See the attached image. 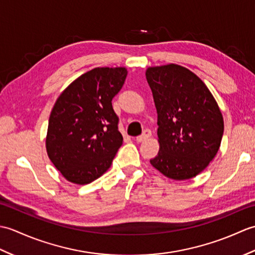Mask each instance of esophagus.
Masks as SVG:
<instances>
[{
  "mask_svg": "<svg viewBox=\"0 0 255 255\" xmlns=\"http://www.w3.org/2000/svg\"><path fill=\"white\" fill-rule=\"evenodd\" d=\"M150 137H151V130H149V129H145V130L142 132L141 136H138L136 138V141L137 142H142V141H145V140H148Z\"/></svg>",
  "mask_w": 255,
  "mask_h": 255,
  "instance_id": "1",
  "label": "esophagus"
}]
</instances>
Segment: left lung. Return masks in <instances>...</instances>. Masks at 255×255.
Masks as SVG:
<instances>
[{"label":"left lung","mask_w":255,"mask_h":255,"mask_svg":"<svg viewBox=\"0 0 255 255\" xmlns=\"http://www.w3.org/2000/svg\"><path fill=\"white\" fill-rule=\"evenodd\" d=\"M158 114L160 150L154 169L175 181L189 180L208 166L224 134V118L207 86L175 63L145 70Z\"/></svg>","instance_id":"left-lung-1"}]
</instances>
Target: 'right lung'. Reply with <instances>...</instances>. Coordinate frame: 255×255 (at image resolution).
I'll use <instances>...</instances> for the list:
<instances>
[{"instance_id": "right-lung-1", "label": "right lung", "mask_w": 255, "mask_h": 255, "mask_svg": "<svg viewBox=\"0 0 255 255\" xmlns=\"http://www.w3.org/2000/svg\"><path fill=\"white\" fill-rule=\"evenodd\" d=\"M127 73L124 67L94 68L57 99L48 123L46 150L67 181L85 185L111 167L123 144L112 100Z\"/></svg>"}]
</instances>
